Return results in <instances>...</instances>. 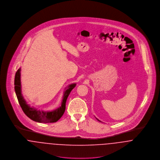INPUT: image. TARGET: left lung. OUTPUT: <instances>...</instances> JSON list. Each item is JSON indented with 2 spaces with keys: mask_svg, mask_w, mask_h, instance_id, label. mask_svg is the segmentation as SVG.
I'll return each instance as SVG.
<instances>
[{
  "mask_svg": "<svg viewBox=\"0 0 160 160\" xmlns=\"http://www.w3.org/2000/svg\"><path fill=\"white\" fill-rule=\"evenodd\" d=\"M96 119H97V120H98V121H99V122H101V121H100V120H99V119H98V118H96Z\"/></svg>",
  "mask_w": 160,
  "mask_h": 160,
  "instance_id": "obj_1",
  "label": "left lung"
}]
</instances>
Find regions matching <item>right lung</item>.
<instances>
[{
  "mask_svg": "<svg viewBox=\"0 0 160 160\" xmlns=\"http://www.w3.org/2000/svg\"><path fill=\"white\" fill-rule=\"evenodd\" d=\"M76 85L75 83H73L65 88L61 106L53 110H40L34 107L30 106L22 96L21 83V68L16 72L15 77V91L20 106L24 113L30 119L38 123H54L59 120L65 112L67 99Z\"/></svg>",
  "mask_w": 160,
  "mask_h": 160,
  "instance_id": "1",
  "label": "right lung"
}]
</instances>
